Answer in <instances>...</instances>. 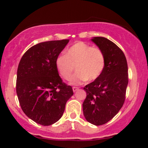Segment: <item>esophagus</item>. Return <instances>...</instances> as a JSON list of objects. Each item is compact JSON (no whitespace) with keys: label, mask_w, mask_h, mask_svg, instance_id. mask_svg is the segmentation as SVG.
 <instances>
[{"label":"esophagus","mask_w":148,"mask_h":148,"mask_svg":"<svg viewBox=\"0 0 148 148\" xmlns=\"http://www.w3.org/2000/svg\"><path fill=\"white\" fill-rule=\"evenodd\" d=\"M72 89H73V92H77V90H78L79 88L78 87H76V86H74V87H72Z\"/></svg>","instance_id":"1"}]
</instances>
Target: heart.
I'll list each match as a JSON object with an SVG mask.
<instances>
[{
  "label": "heart",
  "instance_id": "heart-1",
  "mask_svg": "<svg viewBox=\"0 0 148 148\" xmlns=\"http://www.w3.org/2000/svg\"><path fill=\"white\" fill-rule=\"evenodd\" d=\"M77 72L71 80L72 85H79L97 79L105 66V56L100 49L92 47L82 41L70 46L64 55L58 56L56 67L62 78L70 80L74 69Z\"/></svg>",
  "mask_w": 148,
  "mask_h": 148
}]
</instances>
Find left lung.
<instances>
[{
  "label": "left lung",
  "instance_id": "left-lung-1",
  "mask_svg": "<svg viewBox=\"0 0 148 148\" xmlns=\"http://www.w3.org/2000/svg\"><path fill=\"white\" fill-rule=\"evenodd\" d=\"M91 41L105 56V66L101 75L84 90L85 119L95 125L107 123L118 113L125 99L128 84V68L126 58L120 48L104 37H93Z\"/></svg>",
  "mask_w": 148,
  "mask_h": 148
}]
</instances>
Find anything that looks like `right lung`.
Returning a JSON list of instances; mask_svg holds the SVG:
<instances>
[{
	"label": "right lung",
	"instance_id": "obj_1",
	"mask_svg": "<svg viewBox=\"0 0 148 148\" xmlns=\"http://www.w3.org/2000/svg\"><path fill=\"white\" fill-rule=\"evenodd\" d=\"M69 40L50 41L34 45L23 54L17 70L16 93L28 118L48 126L63 115L66 103L74 95L62 82L56 59Z\"/></svg>",
	"mask_w": 148,
	"mask_h": 148
}]
</instances>
